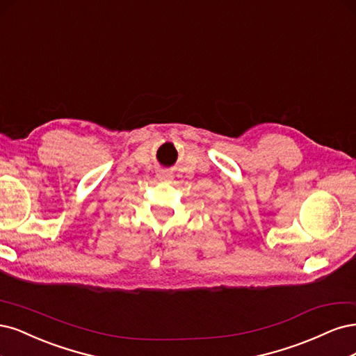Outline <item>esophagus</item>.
I'll list each match as a JSON object with an SVG mask.
<instances>
[{"label": "esophagus", "instance_id": "esophagus-1", "mask_svg": "<svg viewBox=\"0 0 356 356\" xmlns=\"http://www.w3.org/2000/svg\"><path fill=\"white\" fill-rule=\"evenodd\" d=\"M159 179H161V180H170L171 176L168 173H161V175H159Z\"/></svg>", "mask_w": 356, "mask_h": 356}]
</instances>
